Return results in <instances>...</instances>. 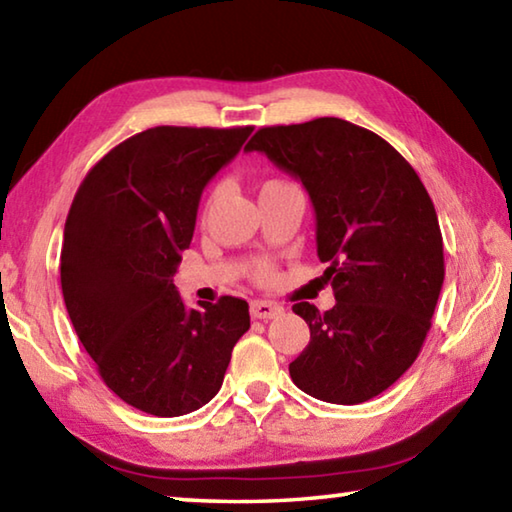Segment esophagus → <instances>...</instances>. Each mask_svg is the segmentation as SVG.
<instances>
[{
	"mask_svg": "<svg viewBox=\"0 0 512 512\" xmlns=\"http://www.w3.org/2000/svg\"><path fill=\"white\" fill-rule=\"evenodd\" d=\"M282 311L280 302L273 300H253L250 302V316L253 318H275Z\"/></svg>",
	"mask_w": 512,
	"mask_h": 512,
	"instance_id": "obj_1",
	"label": "esophagus"
}]
</instances>
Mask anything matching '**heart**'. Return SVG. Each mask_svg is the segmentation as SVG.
I'll return each instance as SVG.
<instances>
[{
  "label": "heart",
  "mask_w": 512,
  "mask_h": 512,
  "mask_svg": "<svg viewBox=\"0 0 512 512\" xmlns=\"http://www.w3.org/2000/svg\"><path fill=\"white\" fill-rule=\"evenodd\" d=\"M275 183H280V180H268V183L264 185V187H268V185H275ZM219 194H221V189H214V192L207 196V201H205V205H203V216H207L212 212V207H214V203L219 201ZM273 275H275V271H273V264L271 262H257L255 264V268H253V277L257 282H271L273 280Z\"/></svg>",
  "instance_id": "obj_1"
}]
</instances>
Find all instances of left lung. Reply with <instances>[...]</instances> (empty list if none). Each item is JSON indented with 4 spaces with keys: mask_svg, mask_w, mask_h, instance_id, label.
<instances>
[{
    "mask_svg": "<svg viewBox=\"0 0 512 512\" xmlns=\"http://www.w3.org/2000/svg\"><path fill=\"white\" fill-rule=\"evenodd\" d=\"M302 180L336 305L309 302L293 384L332 404L368 402L418 359L443 289V235L415 169L377 133L339 117L264 126L246 144Z\"/></svg>",
    "mask_w": 512,
    "mask_h": 512,
    "instance_id": "obj_1",
    "label": "left lung"
}]
</instances>
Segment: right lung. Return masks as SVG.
Returning a JSON list of instances; mask_svg holds the SVG:
<instances>
[{
    "instance_id": "obj_1",
    "label": "right lung",
    "mask_w": 512,
    "mask_h": 512,
    "mask_svg": "<svg viewBox=\"0 0 512 512\" xmlns=\"http://www.w3.org/2000/svg\"><path fill=\"white\" fill-rule=\"evenodd\" d=\"M253 126H155L108 151L65 221L60 287L83 348L119 400L158 418L219 393L248 302L185 309L173 275L194 235L203 187Z\"/></svg>"
}]
</instances>
